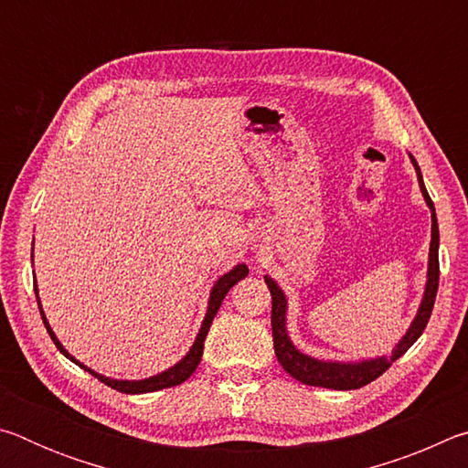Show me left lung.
I'll use <instances>...</instances> for the list:
<instances>
[{
	"label": "left lung",
	"instance_id": "1",
	"mask_svg": "<svg viewBox=\"0 0 468 468\" xmlns=\"http://www.w3.org/2000/svg\"><path fill=\"white\" fill-rule=\"evenodd\" d=\"M409 158L415 167L419 187H421L427 208L431 210V243H430V260H427V282H425L423 299L421 303H419V310L415 314L413 322H410L409 330L402 335L399 343H396L390 355L361 359V361H330V359H318V357H312V355L301 353L299 348L292 345L287 330V310H289L287 295H284L282 289L279 287V282L271 279L268 274L264 276V281L272 295V338H274L276 359H279L282 369L287 371L289 376L299 379L301 384L332 388V390H355V388H361L369 382H374V379L382 376L396 359L402 357V355L413 346L415 340L423 335L427 322H430V315L435 303V292H438V282H440V260H438L440 229H438V217H435L433 202L423 184L421 169H419L413 154H409Z\"/></svg>",
	"mask_w": 468,
	"mask_h": 468
}]
</instances>
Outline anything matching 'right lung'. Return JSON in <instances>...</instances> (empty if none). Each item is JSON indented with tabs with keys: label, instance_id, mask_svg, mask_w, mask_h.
I'll return each instance as SVG.
<instances>
[{
	"label": "right lung",
	"instance_id": "right-lung-1",
	"mask_svg": "<svg viewBox=\"0 0 468 468\" xmlns=\"http://www.w3.org/2000/svg\"><path fill=\"white\" fill-rule=\"evenodd\" d=\"M33 250H35V241H33ZM248 272H250V268L241 262V264L233 266L231 271L220 276V279L215 282V287L210 289L208 307H206V315H204V320H202V326H200V330H197V336H196V340H194V345L189 346V351L176 363V366H171L169 369L161 371V374L150 376V378H144V379H115V378H107V376L99 374V371L86 367L84 363H80V361H78V359L74 357V355H69V353L66 351V346H63V345L59 343V338L55 336L53 328L49 326V320L45 318L41 299H38L37 279H35V292H37V303H38V310H41V318H43L45 328H47V332H49L51 340L55 343V346L59 348L61 355H66V357H68L69 361L76 363V366H80L84 371H89V374H92L94 378H99L102 384L111 386V388H113V390H117V392H123V394H146V392L163 390V388L179 386L181 382H186V379L194 374L196 367H197V363H200V359H202L206 335H208L210 324H212V320H215V315H217V312H218L220 303H223V299H225V295L229 292V289H231L235 282H239L241 279H245V276H248Z\"/></svg>",
	"mask_w": 468,
	"mask_h": 468
}]
</instances>
